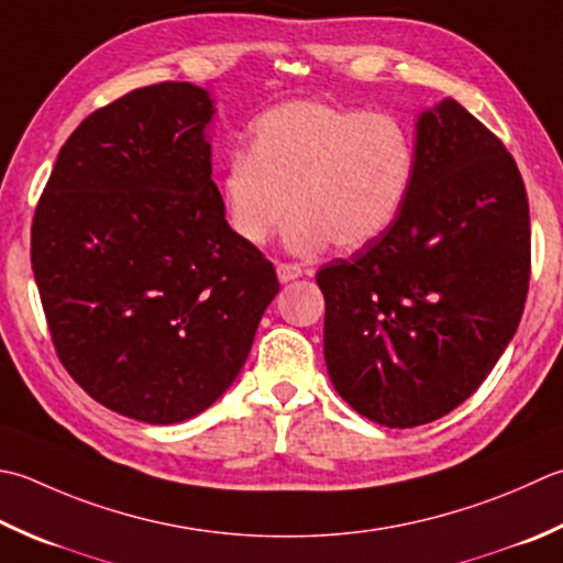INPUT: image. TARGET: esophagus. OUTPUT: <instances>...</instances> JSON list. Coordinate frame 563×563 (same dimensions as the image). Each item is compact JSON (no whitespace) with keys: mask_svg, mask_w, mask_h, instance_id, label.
Wrapping results in <instances>:
<instances>
[{"mask_svg":"<svg viewBox=\"0 0 563 563\" xmlns=\"http://www.w3.org/2000/svg\"><path fill=\"white\" fill-rule=\"evenodd\" d=\"M275 273H278L280 283H290L295 278H300L302 268L295 266V263H278V266H275Z\"/></svg>","mask_w":563,"mask_h":563,"instance_id":"obj_1","label":"esophagus"}]
</instances>
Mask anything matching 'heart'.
Returning a JSON list of instances; mask_svg holds the SVG:
<instances>
[{
    "label": "heart",
    "instance_id": "obj_1",
    "mask_svg": "<svg viewBox=\"0 0 563 563\" xmlns=\"http://www.w3.org/2000/svg\"><path fill=\"white\" fill-rule=\"evenodd\" d=\"M415 141L398 117L297 99L261 114L249 151L231 153L222 205L231 231L263 246L288 227V249L317 253L334 241L373 244L402 212L415 180Z\"/></svg>",
    "mask_w": 563,
    "mask_h": 563
}]
</instances>
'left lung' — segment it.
<instances>
[{
	"instance_id": "8db88e82",
	"label": "left lung",
	"mask_w": 563,
	"mask_h": 563,
	"mask_svg": "<svg viewBox=\"0 0 563 563\" xmlns=\"http://www.w3.org/2000/svg\"><path fill=\"white\" fill-rule=\"evenodd\" d=\"M415 180L393 227L319 268L324 358L371 422H434L488 378L532 273L530 205L503 141L444 99L417 124Z\"/></svg>"
}]
</instances>
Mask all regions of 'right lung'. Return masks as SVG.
I'll return each instance as SVG.
<instances>
[{"instance_id":"1","label":"right lung","mask_w":563,"mask_h":563,"mask_svg":"<svg viewBox=\"0 0 563 563\" xmlns=\"http://www.w3.org/2000/svg\"><path fill=\"white\" fill-rule=\"evenodd\" d=\"M190 82L139 87L58 153L31 224V268L65 371L99 405L173 424L234 378L280 285L224 219Z\"/></svg>"}]
</instances>
